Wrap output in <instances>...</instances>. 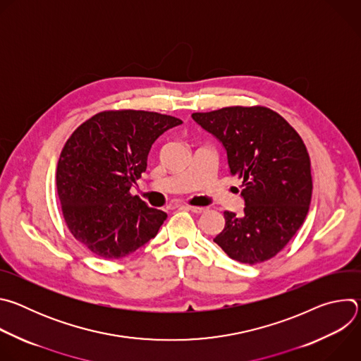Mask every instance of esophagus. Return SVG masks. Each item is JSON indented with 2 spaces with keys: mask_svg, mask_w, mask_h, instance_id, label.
<instances>
[{
  "mask_svg": "<svg viewBox=\"0 0 361 361\" xmlns=\"http://www.w3.org/2000/svg\"><path fill=\"white\" fill-rule=\"evenodd\" d=\"M184 210H188L191 213H195V214H201L205 212L204 207H195V205H183Z\"/></svg>",
  "mask_w": 361,
  "mask_h": 361,
  "instance_id": "esophagus-1",
  "label": "esophagus"
}]
</instances>
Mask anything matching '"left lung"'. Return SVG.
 <instances>
[{"label": "left lung", "mask_w": 361, "mask_h": 361, "mask_svg": "<svg viewBox=\"0 0 361 361\" xmlns=\"http://www.w3.org/2000/svg\"><path fill=\"white\" fill-rule=\"evenodd\" d=\"M191 117L223 142L231 174L243 181L244 216L224 212L226 226L214 243L240 263L273 259L310 209L312 163L304 141L279 113L263 106L224 107Z\"/></svg>", "instance_id": "1"}]
</instances>
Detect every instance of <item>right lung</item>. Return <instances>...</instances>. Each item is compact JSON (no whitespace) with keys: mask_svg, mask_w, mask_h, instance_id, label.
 Instances as JSON below:
<instances>
[{"mask_svg":"<svg viewBox=\"0 0 361 361\" xmlns=\"http://www.w3.org/2000/svg\"><path fill=\"white\" fill-rule=\"evenodd\" d=\"M181 123L154 111L110 110L70 135L57 164V192L68 230L92 254L118 260L157 235L167 214L130 188L147 170L152 142Z\"/></svg>","mask_w":361,"mask_h":361,"instance_id":"add662e5","label":"right lung"}]
</instances>
